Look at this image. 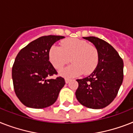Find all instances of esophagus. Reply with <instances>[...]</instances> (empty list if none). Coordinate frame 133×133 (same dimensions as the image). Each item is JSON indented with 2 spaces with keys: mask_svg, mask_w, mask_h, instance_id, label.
<instances>
[{
  "mask_svg": "<svg viewBox=\"0 0 133 133\" xmlns=\"http://www.w3.org/2000/svg\"><path fill=\"white\" fill-rule=\"evenodd\" d=\"M65 83H68L70 81V79H69V78H65Z\"/></svg>",
  "mask_w": 133,
  "mask_h": 133,
  "instance_id": "esophagus-1",
  "label": "esophagus"
}]
</instances>
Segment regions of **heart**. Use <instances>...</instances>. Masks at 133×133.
Returning a JSON list of instances; mask_svg holds the SVG:
<instances>
[{"label": "heart", "mask_w": 133, "mask_h": 133, "mask_svg": "<svg viewBox=\"0 0 133 133\" xmlns=\"http://www.w3.org/2000/svg\"><path fill=\"white\" fill-rule=\"evenodd\" d=\"M49 60L57 70H59L70 61L72 64L60 72L61 76L75 77L83 74L92 73L99 61V53L96 47L85 40L66 39L61 42V46L52 45L49 50Z\"/></svg>", "instance_id": "1"}]
</instances>
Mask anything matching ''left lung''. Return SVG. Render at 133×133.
<instances>
[{"label": "left lung", "instance_id": "1", "mask_svg": "<svg viewBox=\"0 0 133 133\" xmlns=\"http://www.w3.org/2000/svg\"><path fill=\"white\" fill-rule=\"evenodd\" d=\"M98 50L99 61L89 76L77 79L76 97L86 107L99 109L111 104L117 96L124 78V62L115 48L96 37H85Z\"/></svg>", "mask_w": 133, "mask_h": 133}]
</instances>
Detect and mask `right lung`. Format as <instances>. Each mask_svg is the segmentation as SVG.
Returning <instances> with one entry per match:
<instances>
[{"instance_id": "obj_1", "label": "right lung", "mask_w": 133, "mask_h": 133, "mask_svg": "<svg viewBox=\"0 0 133 133\" xmlns=\"http://www.w3.org/2000/svg\"><path fill=\"white\" fill-rule=\"evenodd\" d=\"M60 35L39 37L18 52L12 68L14 91L26 107L43 109L56 102L59 91L65 84L63 78L48 77L57 74L49 61V50Z\"/></svg>"}]
</instances>
